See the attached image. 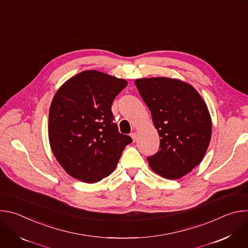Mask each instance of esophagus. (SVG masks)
Masks as SVG:
<instances>
[{"label": "esophagus", "instance_id": "obj_1", "mask_svg": "<svg viewBox=\"0 0 248 248\" xmlns=\"http://www.w3.org/2000/svg\"><path fill=\"white\" fill-rule=\"evenodd\" d=\"M130 136H131V138H132L133 141H136V139H137V134H136L135 132H132V133L130 134Z\"/></svg>", "mask_w": 248, "mask_h": 248}]
</instances>
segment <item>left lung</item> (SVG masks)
Returning <instances> with one entry per match:
<instances>
[{"mask_svg": "<svg viewBox=\"0 0 248 248\" xmlns=\"http://www.w3.org/2000/svg\"><path fill=\"white\" fill-rule=\"evenodd\" d=\"M160 136L159 151L147 157L165 179L176 180L200 164L210 143L212 123L207 106L189 84L167 78L135 80Z\"/></svg>", "mask_w": 248, "mask_h": 248, "instance_id": "8db88e82", "label": "left lung"}]
</instances>
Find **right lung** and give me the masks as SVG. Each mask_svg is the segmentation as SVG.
<instances>
[{
    "instance_id": "1",
    "label": "right lung",
    "mask_w": 248,
    "mask_h": 248,
    "mask_svg": "<svg viewBox=\"0 0 248 248\" xmlns=\"http://www.w3.org/2000/svg\"><path fill=\"white\" fill-rule=\"evenodd\" d=\"M127 85L97 70H84L57 91L49 112L51 149L63 170L87 184L113 172L130 136L120 133L112 104Z\"/></svg>"
}]
</instances>
